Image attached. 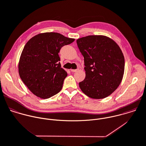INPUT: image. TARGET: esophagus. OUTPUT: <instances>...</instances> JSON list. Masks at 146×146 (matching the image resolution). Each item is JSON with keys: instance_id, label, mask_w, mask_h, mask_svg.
Instances as JSON below:
<instances>
[{"instance_id": "1", "label": "esophagus", "mask_w": 146, "mask_h": 146, "mask_svg": "<svg viewBox=\"0 0 146 146\" xmlns=\"http://www.w3.org/2000/svg\"><path fill=\"white\" fill-rule=\"evenodd\" d=\"M70 70H71V72H76V71L78 70H77V69H75V70H72V69H71Z\"/></svg>"}]
</instances>
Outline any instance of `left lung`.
<instances>
[{
    "instance_id": "left-lung-1",
    "label": "left lung",
    "mask_w": 146,
    "mask_h": 146,
    "mask_svg": "<svg viewBox=\"0 0 146 146\" xmlns=\"http://www.w3.org/2000/svg\"><path fill=\"white\" fill-rule=\"evenodd\" d=\"M84 56L86 78L79 83L88 97L101 99L111 95L120 84L125 58L119 46L104 36H88L76 40Z\"/></svg>"
}]
</instances>
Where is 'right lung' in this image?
Masks as SVG:
<instances>
[{
  "label": "right lung",
  "mask_w": 146,
  "mask_h": 146,
  "mask_svg": "<svg viewBox=\"0 0 146 146\" xmlns=\"http://www.w3.org/2000/svg\"><path fill=\"white\" fill-rule=\"evenodd\" d=\"M75 39L58 33L38 34L25 44L20 56L19 73L21 79L36 96L48 98L62 89L67 75L61 68L58 53Z\"/></svg>",
  "instance_id": "add662e5"
}]
</instances>
